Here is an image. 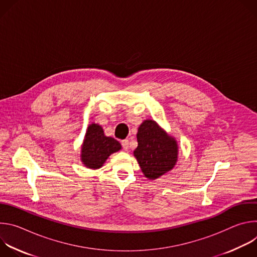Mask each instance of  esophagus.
Masks as SVG:
<instances>
[{
    "mask_svg": "<svg viewBox=\"0 0 257 257\" xmlns=\"http://www.w3.org/2000/svg\"><path fill=\"white\" fill-rule=\"evenodd\" d=\"M122 146H123V149H124V151H126V152H128V150H129V140L128 139H125V140H122Z\"/></svg>",
    "mask_w": 257,
    "mask_h": 257,
    "instance_id": "34e87169",
    "label": "esophagus"
}]
</instances>
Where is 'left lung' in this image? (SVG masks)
Segmentation results:
<instances>
[{
    "mask_svg": "<svg viewBox=\"0 0 257 257\" xmlns=\"http://www.w3.org/2000/svg\"><path fill=\"white\" fill-rule=\"evenodd\" d=\"M138 146L133 155L149 180H157L174 169L178 162L179 146L155 120H144L137 132Z\"/></svg>",
    "mask_w": 257,
    "mask_h": 257,
    "instance_id": "left-lung-1",
    "label": "left lung"
}]
</instances>
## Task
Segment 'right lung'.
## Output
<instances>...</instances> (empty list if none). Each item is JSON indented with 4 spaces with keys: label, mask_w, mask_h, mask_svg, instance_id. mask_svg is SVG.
Segmentation results:
<instances>
[{
    "label": "right lung",
    "mask_w": 257,
    "mask_h": 257,
    "mask_svg": "<svg viewBox=\"0 0 257 257\" xmlns=\"http://www.w3.org/2000/svg\"><path fill=\"white\" fill-rule=\"evenodd\" d=\"M122 149L118 140L105 136L103 129L96 123L88 125L81 144L80 161L84 167L97 170L103 166L108 157Z\"/></svg>",
    "instance_id": "obj_1"
}]
</instances>
